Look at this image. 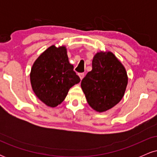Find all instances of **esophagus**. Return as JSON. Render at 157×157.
Wrapping results in <instances>:
<instances>
[{
	"mask_svg": "<svg viewBox=\"0 0 157 157\" xmlns=\"http://www.w3.org/2000/svg\"><path fill=\"white\" fill-rule=\"evenodd\" d=\"M78 75H79V77H80V80H82V78H83L85 76L84 73H80V74H78Z\"/></svg>",
	"mask_w": 157,
	"mask_h": 157,
	"instance_id": "obj_1",
	"label": "esophagus"
}]
</instances>
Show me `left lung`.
I'll list each match as a JSON object with an SVG mask.
<instances>
[{"instance_id": "left-lung-1", "label": "left lung", "mask_w": 157, "mask_h": 157, "mask_svg": "<svg viewBox=\"0 0 157 157\" xmlns=\"http://www.w3.org/2000/svg\"><path fill=\"white\" fill-rule=\"evenodd\" d=\"M128 85L125 67L112 52H97L92 70L81 81L88 103L98 112L111 109L120 102Z\"/></svg>"}]
</instances>
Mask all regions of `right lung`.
Masks as SVG:
<instances>
[{
    "instance_id": "1",
    "label": "right lung",
    "mask_w": 157,
    "mask_h": 157,
    "mask_svg": "<svg viewBox=\"0 0 157 157\" xmlns=\"http://www.w3.org/2000/svg\"><path fill=\"white\" fill-rule=\"evenodd\" d=\"M32 88L40 100L55 108L80 79L69 63L66 46L48 47L35 61L30 73Z\"/></svg>"
}]
</instances>
